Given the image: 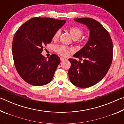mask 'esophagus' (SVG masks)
<instances>
[{
	"label": "esophagus",
	"instance_id": "esophagus-1",
	"mask_svg": "<svg viewBox=\"0 0 124 124\" xmlns=\"http://www.w3.org/2000/svg\"><path fill=\"white\" fill-rule=\"evenodd\" d=\"M60 59H61V61H63L67 60L66 58H63V57H60Z\"/></svg>",
	"mask_w": 124,
	"mask_h": 124
}]
</instances>
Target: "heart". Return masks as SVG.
<instances>
[{
  "mask_svg": "<svg viewBox=\"0 0 124 124\" xmlns=\"http://www.w3.org/2000/svg\"><path fill=\"white\" fill-rule=\"evenodd\" d=\"M70 32L71 36L74 39H77L82 35L83 33V31L81 28L78 27H71L70 28ZM61 31L60 30H57L54 33L53 36V39L56 40L58 37L60 36ZM55 51L58 54L62 56H68L70 54V52L73 51V49L66 46L63 45H57L54 48Z\"/></svg>",
  "mask_w": 124,
  "mask_h": 124,
  "instance_id": "heart-1",
  "label": "heart"
}]
</instances>
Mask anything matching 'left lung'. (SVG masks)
<instances>
[{
  "instance_id": "obj_1",
  "label": "left lung",
  "mask_w": 124,
  "mask_h": 124,
  "mask_svg": "<svg viewBox=\"0 0 124 124\" xmlns=\"http://www.w3.org/2000/svg\"><path fill=\"white\" fill-rule=\"evenodd\" d=\"M85 24L90 31L88 41L73 56L84 58V62L69 58L71 66L68 70L70 82L77 87L92 86L103 78L112 64L113 43L109 33L103 26L91 18H74Z\"/></svg>"
}]
</instances>
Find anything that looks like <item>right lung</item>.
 Returning a JSON list of instances; mask_svg holds the SVG:
<instances>
[{"mask_svg": "<svg viewBox=\"0 0 124 124\" xmlns=\"http://www.w3.org/2000/svg\"><path fill=\"white\" fill-rule=\"evenodd\" d=\"M65 23V20L51 18H32L15 33L12 44L15 66L27 83L43 86L51 82L60 58L52 54L47 59L41 52L43 47L51 43L54 33Z\"/></svg>", "mask_w": 124, "mask_h": 124, "instance_id": "obj_1", "label": "right lung"}]
</instances>
